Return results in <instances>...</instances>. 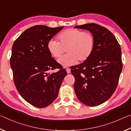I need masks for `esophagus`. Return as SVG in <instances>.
<instances>
[{
	"instance_id": "esophagus-1",
	"label": "esophagus",
	"mask_w": 131,
	"mask_h": 131,
	"mask_svg": "<svg viewBox=\"0 0 131 131\" xmlns=\"http://www.w3.org/2000/svg\"><path fill=\"white\" fill-rule=\"evenodd\" d=\"M66 72H67L68 73H70V68L66 69Z\"/></svg>"
}]
</instances>
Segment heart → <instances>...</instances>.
I'll use <instances>...</instances> for the list:
<instances>
[{"mask_svg":"<svg viewBox=\"0 0 131 131\" xmlns=\"http://www.w3.org/2000/svg\"><path fill=\"white\" fill-rule=\"evenodd\" d=\"M57 42L50 40L47 44L50 54L55 58H59L65 52L68 54L58 60L63 66L74 65L77 61L83 62L89 58L95 47V40L90 32L76 29H68L58 36Z\"/></svg>","mask_w":131,"mask_h":131,"instance_id":"heart-1","label":"heart"}]
</instances>
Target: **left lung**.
Returning a JSON list of instances; mask_svg holds the SVG:
<instances>
[{
    "label": "left lung",
    "instance_id": "8db88e82",
    "mask_svg": "<svg viewBox=\"0 0 131 131\" xmlns=\"http://www.w3.org/2000/svg\"><path fill=\"white\" fill-rule=\"evenodd\" d=\"M74 28L89 30L95 40L91 57L71 68V73L75 78V93L84 105H101L112 96L118 83L123 68L120 46L110 30L96 24Z\"/></svg>",
    "mask_w": 131,
    "mask_h": 131
}]
</instances>
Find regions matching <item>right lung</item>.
<instances>
[{
  "label": "right lung",
  "instance_id": "obj_1",
  "mask_svg": "<svg viewBox=\"0 0 131 131\" xmlns=\"http://www.w3.org/2000/svg\"><path fill=\"white\" fill-rule=\"evenodd\" d=\"M63 28L32 26L24 31L13 45L10 66L15 87L27 102L36 107H47L56 99L67 75L47 49L48 41ZM55 68L60 70L49 73Z\"/></svg>",
  "mask_w": 131,
  "mask_h": 131
}]
</instances>
